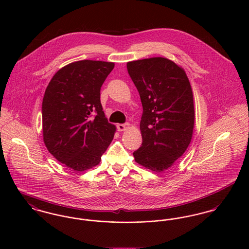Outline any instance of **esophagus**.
Listing matches in <instances>:
<instances>
[{"instance_id":"34e87169","label":"esophagus","mask_w":249,"mask_h":249,"mask_svg":"<svg viewBox=\"0 0 249 249\" xmlns=\"http://www.w3.org/2000/svg\"><path fill=\"white\" fill-rule=\"evenodd\" d=\"M128 126H129V124H127V123H125V124H117V129H118L119 131H124V130H125Z\"/></svg>"}]
</instances>
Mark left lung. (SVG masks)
Returning <instances> with one entry per match:
<instances>
[{
  "label": "left lung",
  "mask_w": 249,
  "mask_h": 249,
  "mask_svg": "<svg viewBox=\"0 0 249 249\" xmlns=\"http://www.w3.org/2000/svg\"><path fill=\"white\" fill-rule=\"evenodd\" d=\"M127 71L141 98L142 145L135 161L160 173L183 155L191 142L195 108L185 71L164 57L127 62Z\"/></svg>",
  "instance_id": "8db88e82"
}]
</instances>
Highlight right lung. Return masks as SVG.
<instances>
[{"label": "right lung", "mask_w": 249, "mask_h": 249, "mask_svg": "<svg viewBox=\"0 0 249 249\" xmlns=\"http://www.w3.org/2000/svg\"><path fill=\"white\" fill-rule=\"evenodd\" d=\"M113 62H72L51 79L42 103L43 139L60 163L76 172L93 168L112 142L116 127L101 104V87Z\"/></svg>", "instance_id": "add662e5"}]
</instances>
